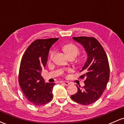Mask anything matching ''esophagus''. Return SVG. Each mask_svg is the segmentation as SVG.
Wrapping results in <instances>:
<instances>
[{"mask_svg":"<svg viewBox=\"0 0 124 124\" xmlns=\"http://www.w3.org/2000/svg\"><path fill=\"white\" fill-rule=\"evenodd\" d=\"M61 82L62 83V84H64V85H66V86H68V85H69V84H70V83L69 82H67V81H61Z\"/></svg>","mask_w":124,"mask_h":124,"instance_id":"esophagus-1","label":"esophagus"}]
</instances>
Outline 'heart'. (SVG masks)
Masks as SVG:
<instances>
[{"mask_svg": "<svg viewBox=\"0 0 124 124\" xmlns=\"http://www.w3.org/2000/svg\"><path fill=\"white\" fill-rule=\"evenodd\" d=\"M63 50L67 56L73 55V54H75V55L77 56L79 52L78 47L76 45H75L74 44H72V43H69V44L65 45L63 47ZM53 55H54V52L52 51L51 54H50V56L52 57Z\"/></svg>", "mask_w": 124, "mask_h": 124, "instance_id": "heart-1", "label": "heart"}]
</instances>
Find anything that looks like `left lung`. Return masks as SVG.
<instances>
[{
	"instance_id": "obj_1",
	"label": "left lung",
	"mask_w": 124,
	"mask_h": 124,
	"mask_svg": "<svg viewBox=\"0 0 124 124\" xmlns=\"http://www.w3.org/2000/svg\"><path fill=\"white\" fill-rule=\"evenodd\" d=\"M82 45L87 54V60L80 72L81 78H85V85H77L78 92L70 96L78 104L88 105L94 103L102 95L109 79V66L107 54L100 43L94 38L73 37Z\"/></svg>"
}]
</instances>
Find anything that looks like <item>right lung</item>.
<instances>
[{
	"mask_svg": "<svg viewBox=\"0 0 124 124\" xmlns=\"http://www.w3.org/2000/svg\"><path fill=\"white\" fill-rule=\"evenodd\" d=\"M58 38L38 39L26 50L20 62L19 83L24 96L36 106L47 104L53 98L55 83H45L41 76L50 47Z\"/></svg>",
	"mask_w": 124,
	"mask_h": 124,
	"instance_id": "right-lung-1",
	"label": "right lung"
}]
</instances>
